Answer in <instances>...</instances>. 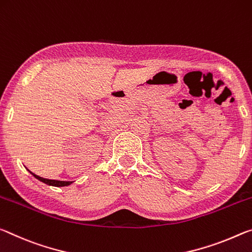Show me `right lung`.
Returning <instances> with one entry per match:
<instances>
[{
	"instance_id": "1",
	"label": "right lung",
	"mask_w": 252,
	"mask_h": 252,
	"mask_svg": "<svg viewBox=\"0 0 252 252\" xmlns=\"http://www.w3.org/2000/svg\"><path fill=\"white\" fill-rule=\"evenodd\" d=\"M31 174L35 177V179L40 180L41 182H43L48 185H52V187H67V185H70L72 183V181H57V180H49V179H43V177H41L39 175L34 174V173L30 172Z\"/></svg>"
}]
</instances>
